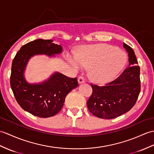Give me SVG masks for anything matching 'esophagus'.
<instances>
[{
	"mask_svg": "<svg viewBox=\"0 0 154 154\" xmlns=\"http://www.w3.org/2000/svg\"><path fill=\"white\" fill-rule=\"evenodd\" d=\"M78 82H79V84H81V83H85V80L84 77H82V76H80L78 78Z\"/></svg>",
	"mask_w": 154,
	"mask_h": 154,
	"instance_id": "34e87169",
	"label": "esophagus"
}]
</instances>
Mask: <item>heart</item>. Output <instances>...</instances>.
<instances>
[{
	"instance_id": "heart-1",
	"label": "heart",
	"mask_w": 154,
	"mask_h": 154,
	"mask_svg": "<svg viewBox=\"0 0 154 154\" xmlns=\"http://www.w3.org/2000/svg\"><path fill=\"white\" fill-rule=\"evenodd\" d=\"M67 60L77 69L90 67L91 77L98 83L113 80L126 62L124 52L106 44L85 46L77 54H67Z\"/></svg>"
}]
</instances>
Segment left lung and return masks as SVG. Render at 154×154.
<instances>
[{
	"label": "left lung",
	"mask_w": 154,
	"mask_h": 154,
	"mask_svg": "<svg viewBox=\"0 0 154 154\" xmlns=\"http://www.w3.org/2000/svg\"><path fill=\"white\" fill-rule=\"evenodd\" d=\"M128 66L115 80L100 87L91 84L92 94L87 102L90 112L102 119H114L134 106L140 92V67L133 49L123 42Z\"/></svg>",
	"instance_id": "obj_1"
}]
</instances>
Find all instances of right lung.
<instances>
[{
	"instance_id": "obj_1",
	"label": "right lung",
	"mask_w": 154,
	"mask_h": 154,
	"mask_svg": "<svg viewBox=\"0 0 154 154\" xmlns=\"http://www.w3.org/2000/svg\"><path fill=\"white\" fill-rule=\"evenodd\" d=\"M62 47L53 40L37 39L21 46L12 61L10 86L21 108L39 117L56 115L63 106L69 92L78 87L77 78L56 72L40 83H29L24 72L29 59L35 55L54 56L62 53Z\"/></svg>"
}]
</instances>
